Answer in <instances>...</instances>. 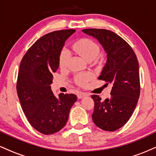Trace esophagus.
<instances>
[{
    "instance_id": "34e87169",
    "label": "esophagus",
    "mask_w": 156,
    "mask_h": 156,
    "mask_svg": "<svg viewBox=\"0 0 156 156\" xmlns=\"http://www.w3.org/2000/svg\"><path fill=\"white\" fill-rule=\"evenodd\" d=\"M88 95H89L88 93H86V92H79V93H78V94H77V97H78V99H80V98H83V97L88 96Z\"/></svg>"
}]
</instances>
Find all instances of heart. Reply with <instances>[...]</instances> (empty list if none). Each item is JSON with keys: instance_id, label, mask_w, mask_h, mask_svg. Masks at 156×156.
<instances>
[{"instance_id": "1", "label": "heart", "mask_w": 156, "mask_h": 156, "mask_svg": "<svg viewBox=\"0 0 156 156\" xmlns=\"http://www.w3.org/2000/svg\"><path fill=\"white\" fill-rule=\"evenodd\" d=\"M75 50L81 55L82 56L87 58H95L100 52V47L98 44L92 39L85 38L77 41L74 44ZM69 57V52L66 48H63L61 51L58 58V63L60 67H65L67 60ZM94 78V75L92 73H78L75 76V81L79 86H85L89 81L92 80Z\"/></svg>"}]
</instances>
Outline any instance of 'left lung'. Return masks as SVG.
<instances>
[{
  "mask_svg": "<svg viewBox=\"0 0 156 156\" xmlns=\"http://www.w3.org/2000/svg\"><path fill=\"white\" fill-rule=\"evenodd\" d=\"M83 33L95 37L107 53V62L100 80L112 83L111 98L101 101L97 94L92 115L94 123L106 131L122 128L131 117L140 95L139 62L130 44L106 29L87 28Z\"/></svg>",
  "mask_w": 156,
  "mask_h": 156,
  "instance_id": "obj_1",
  "label": "left lung"
}]
</instances>
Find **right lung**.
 Masks as SVG:
<instances>
[{"label": "right lung", "mask_w": 156, "mask_h": 156, "mask_svg": "<svg viewBox=\"0 0 156 156\" xmlns=\"http://www.w3.org/2000/svg\"><path fill=\"white\" fill-rule=\"evenodd\" d=\"M75 31L61 30L44 35L27 51L20 65L16 88L21 107L31 126L45 135L64 128L77 101L73 94L61 93L56 98L50 87L64 42Z\"/></svg>", "instance_id": "1"}]
</instances>
